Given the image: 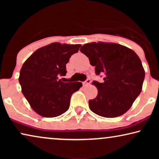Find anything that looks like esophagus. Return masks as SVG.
Wrapping results in <instances>:
<instances>
[{"label": "esophagus", "instance_id": "34e87169", "mask_svg": "<svg viewBox=\"0 0 159 159\" xmlns=\"http://www.w3.org/2000/svg\"><path fill=\"white\" fill-rule=\"evenodd\" d=\"M90 82H91V80L90 79H88L86 81L82 82V84H83V86H87L88 85V84H90Z\"/></svg>", "mask_w": 159, "mask_h": 159}]
</instances>
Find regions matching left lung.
<instances>
[{
	"instance_id": "8db88e82",
	"label": "left lung",
	"mask_w": 159,
	"mask_h": 159,
	"mask_svg": "<svg viewBox=\"0 0 159 159\" xmlns=\"http://www.w3.org/2000/svg\"><path fill=\"white\" fill-rule=\"evenodd\" d=\"M80 51L95 66V73L105 74L102 83L93 81L98 89L95 98L89 101L93 113L106 118L121 116L131 108L142 91L145 70L134 51L114 43L93 42Z\"/></svg>"
}]
</instances>
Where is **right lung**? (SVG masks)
I'll return each instance as SVG.
<instances>
[{
    "mask_svg": "<svg viewBox=\"0 0 159 159\" xmlns=\"http://www.w3.org/2000/svg\"><path fill=\"white\" fill-rule=\"evenodd\" d=\"M80 46L51 43L38 48L23 64L19 77L21 92L38 114L51 118L69 109L71 95L82 84L63 82L58 76L66 75V64Z\"/></svg>",
    "mask_w": 159,
    "mask_h": 159,
    "instance_id": "1",
    "label": "right lung"
}]
</instances>
